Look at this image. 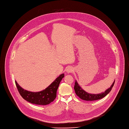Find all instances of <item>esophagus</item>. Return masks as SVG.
Returning a JSON list of instances; mask_svg holds the SVG:
<instances>
[{
  "instance_id": "34e87169",
  "label": "esophagus",
  "mask_w": 129,
  "mask_h": 129,
  "mask_svg": "<svg viewBox=\"0 0 129 129\" xmlns=\"http://www.w3.org/2000/svg\"><path fill=\"white\" fill-rule=\"evenodd\" d=\"M66 71L68 73H70L73 71V69L72 67H69L68 68H67Z\"/></svg>"
}]
</instances>
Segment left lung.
<instances>
[{"label":"left lung","mask_w":129,"mask_h":129,"mask_svg":"<svg viewBox=\"0 0 129 129\" xmlns=\"http://www.w3.org/2000/svg\"><path fill=\"white\" fill-rule=\"evenodd\" d=\"M115 81L110 88H108L107 89H106L104 92H103L100 93L91 94V93H89L87 92L84 89H83L81 88V87L79 85V84H78L76 81H75L74 88V90L75 91V93L76 94V95L78 96H79V98L82 99V100L85 101H94V100H99V99H101L104 98L108 93H109V92L111 91L114 85Z\"/></svg>","instance_id":"1"}]
</instances>
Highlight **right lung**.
I'll use <instances>...</instances> for the list:
<instances>
[{"label": "right lung", "instance_id": "obj_1", "mask_svg": "<svg viewBox=\"0 0 129 129\" xmlns=\"http://www.w3.org/2000/svg\"><path fill=\"white\" fill-rule=\"evenodd\" d=\"M64 76L63 73L60 75L45 89L39 92L26 90L19 86L16 81L15 82L19 93L24 100L36 105H45L51 103L55 99L59 84Z\"/></svg>", "mask_w": 129, "mask_h": 129}]
</instances>
